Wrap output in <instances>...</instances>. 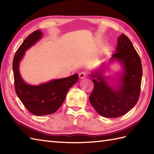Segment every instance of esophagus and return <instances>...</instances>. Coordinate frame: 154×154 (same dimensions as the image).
Wrapping results in <instances>:
<instances>
[{
    "label": "esophagus",
    "mask_w": 154,
    "mask_h": 154,
    "mask_svg": "<svg viewBox=\"0 0 154 154\" xmlns=\"http://www.w3.org/2000/svg\"><path fill=\"white\" fill-rule=\"evenodd\" d=\"M79 76L80 79H84V78H85L87 76V73L85 71H82L79 73Z\"/></svg>",
    "instance_id": "1"
}]
</instances>
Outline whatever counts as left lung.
Instances as JSON below:
<instances>
[{
  "instance_id": "left-lung-1",
  "label": "left lung",
  "mask_w": 154,
  "mask_h": 154,
  "mask_svg": "<svg viewBox=\"0 0 154 154\" xmlns=\"http://www.w3.org/2000/svg\"><path fill=\"white\" fill-rule=\"evenodd\" d=\"M118 61L123 68L116 87L110 86L103 75L105 65L91 74L94 89L89 96L91 104L100 115L117 118L136 105L140 94L142 77L141 60L130 39L124 34L118 38L116 53L109 62Z\"/></svg>"
}]
</instances>
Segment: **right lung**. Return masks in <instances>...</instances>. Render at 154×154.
<instances>
[{"mask_svg": "<svg viewBox=\"0 0 154 154\" xmlns=\"http://www.w3.org/2000/svg\"><path fill=\"white\" fill-rule=\"evenodd\" d=\"M42 35L40 30L29 35L16 51L12 63L16 94L29 112L35 116L48 115L56 112L63 104L69 89L79 79L78 74H74L40 85H31L24 82L20 73L19 63L25 51L40 40Z\"/></svg>", "mask_w": 154, "mask_h": 154, "instance_id": "add662e5", "label": "right lung"}]
</instances>
